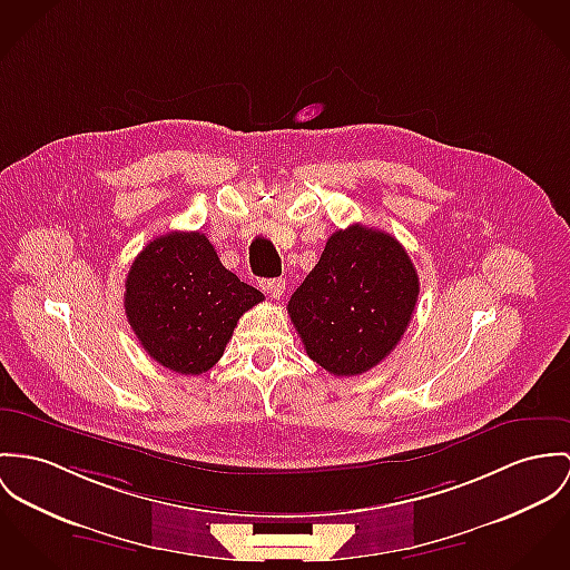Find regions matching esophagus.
<instances>
[{"mask_svg":"<svg viewBox=\"0 0 570 570\" xmlns=\"http://www.w3.org/2000/svg\"><path fill=\"white\" fill-rule=\"evenodd\" d=\"M285 287H287L285 278H269V281L265 283V292H267L269 298H274V301H281V298H283Z\"/></svg>","mask_w":570,"mask_h":570,"instance_id":"34e87169","label":"esophagus"}]
</instances>
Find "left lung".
I'll use <instances>...</instances> for the list:
<instances>
[{
    "mask_svg": "<svg viewBox=\"0 0 570 570\" xmlns=\"http://www.w3.org/2000/svg\"><path fill=\"white\" fill-rule=\"evenodd\" d=\"M417 292L405 248L383 230L353 224L328 237L287 313L313 362L335 376H357L396 348Z\"/></svg>",
    "mask_w": 570,
    "mask_h": 570,
    "instance_id": "1",
    "label": "left lung"
}]
</instances>
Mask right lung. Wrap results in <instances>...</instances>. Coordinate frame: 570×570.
<instances>
[{
    "label": "right lung",
    "mask_w": 570,
    "mask_h": 570,
    "mask_svg": "<svg viewBox=\"0 0 570 570\" xmlns=\"http://www.w3.org/2000/svg\"><path fill=\"white\" fill-rule=\"evenodd\" d=\"M263 301L228 272L203 233L153 239L126 276V317L155 362L178 374H203L219 357L239 317Z\"/></svg>",
    "instance_id": "right-lung-1"
}]
</instances>
